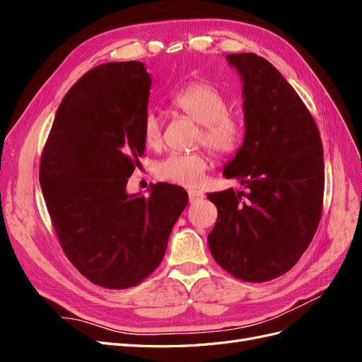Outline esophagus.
Wrapping results in <instances>:
<instances>
[{"instance_id":"34e87169","label":"esophagus","mask_w":362,"mask_h":362,"mask_svg":"<svg viewBox=\"0 0 362 362\" xmlns=\"http://www.w3.org/2000/svg\"><path fill=\"white\" fill-rule=\"evenodd\" d=\"M205 198V194L199 190H189V199L190 202H196V201H201Z\"/></svg>"}]
</instances>
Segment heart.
Instances as JSON below:
<instances>
[{"label":"heart","mask_w":362,"mask_h":362,"mask_svg":"<svg viewBox=\"0 0 362 362\" xmlns=\"http://www.w3.org/2000/svg\"><path fill=\"white\" fill-rule=\"evenodd\" d=\"M172 105L201 125L196 144L205 145L216 156H231L242 145L243 129L240 120L229 112L226 98L211 84L193 81L184 86L172 98ZM144 140L149 148L163 144V122L149 113L144 122ZM210 156L204 151L190 154H170L156 164L157 178L166 182L196 187L210 168Z\"/></svg>","instance_id":"b5f03b06"}]
</instances>
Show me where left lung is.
I'll return each instance as SVG.
<instances>
[{
  "mask_svg": "<svg viewBox=\"0 0 362 362\" xmlns=\"http://www.w3.org/2000/svg\"><path fill=\"white\" fill-rule=\"evenodd\" d=\"M226 59L243 80L246 133L223 175L246 190L206 194L217 206L208 246L233 276L264 282L288 272L317 231L323 146L310 110L272 63L254 52Z\"/></svg>",
  "mask_w": 362,
  "mask_h": 362,
  "instance_id": "1",
  "label": "left lung"
}]
</instances>
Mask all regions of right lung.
I'll return each mask as SVG.
<instances>
[{"instance_id": "right-lung-1", "label": "right lung", "mask_w": 362, "mask_h": 362, "mask_svg": "<svg viewBox=\"0 0 362 362\" xmlns=\"http://www.w3.org/2000/svg\"><path fill=\"white\" fill-rule=\"evenodd\" d=\"M151 76L141 62L100 64L76 81L56 113L39 181L64 255L96 286L124 290L154 272L189 202L173 184L128 194L144 156Z\"/></svg>"}]
</instances>
